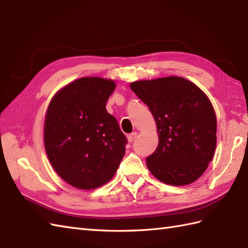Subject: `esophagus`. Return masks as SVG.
Masks as SVG:
<instances>
[{
    "label": "esophagus",
    "mask_w": 248,
    "mask_h": 248,
    "mask_svg": "<svg viewBox=\"0 0 248 248\" xmlns=\"http://www.w3.org/2000/svg\"><path fill=\"white\" fill-rule=\"evenodd\" d=\"M136 136H138V133H136V132L129 134V135L127 136V138H128V140H129V143H132V141H134V140H135V139H136Z\"/></svg>",
    "instance_id": "1"
}]
</instances>
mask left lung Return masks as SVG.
Wrapping results in <instances>:
<instances>
[{"label": "left lung", "instance_id": "obj_1", "mask_svg": "<svg viewBox=\"0 0 248 248\" xmlns=\"http://www.w3.org/2000/svg\"><path fill=\"white\" fill-rule=\"evenodd\" d=\"M130 87L156 124L159 145L146 159L150 172L170 186L196 181L217 148V116L207 94L181 77L135 81Z\"/></svg>", "mask_w": 248, "mask_h": 248}]
</instances>
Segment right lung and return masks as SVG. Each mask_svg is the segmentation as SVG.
Returning <instances> with one entry per match:
<instances>
[{"mask_svg": "<svg viewBox=\"0 0 248 248\" xmlns=\"http://www.w3.org/2000/svg\"><path fill=\"white\" fill-rule=\"evenodd\" d=\"M115 88L109 78H78L60 89L46 109V155L57 175L77 188L102 186L124 155L127 138L105 108Z\"/></svg>", "mask_w": 248, "mask_h": 248, "instance_id": "add662e5", "label": "right lung"}]
</instances>
